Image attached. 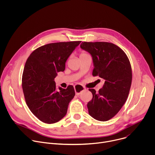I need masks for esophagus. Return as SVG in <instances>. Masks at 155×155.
<instances>
[{"label": "esophagus", "instance_id": "esophagus-1", "mask_svg": "<svg viewBox=\"0 0 155 155\" xmlns=\"http://www.w3.org/2000/svg\"><path fill=\"white\" fill-rule=\"evenodd\" d=\"M74 89H75V91L77 95H80L85 90L84 87H83L80 85H76L74 87Z\"/></svg>", "mask_w": 155, "mask_h": 155}]
</instances>
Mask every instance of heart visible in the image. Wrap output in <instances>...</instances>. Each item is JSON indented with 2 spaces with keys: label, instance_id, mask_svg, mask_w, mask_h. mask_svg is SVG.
<instances>
[{
  "label": "heart",
  "instance_id": "1",
  "mask_svg": "<svg viewBox=\"0 0 155 155\" xmlns=\"http://www.w3.org/2000/svg\"><path fill=\"white\" fill-rule=\"evenodd\" d=\"M87 54H86V53H82L81 54H80V56H84V55H86Z\"/></svg>",
  "mask_w": 155,
  "mask_h": 155
}]
</instances>
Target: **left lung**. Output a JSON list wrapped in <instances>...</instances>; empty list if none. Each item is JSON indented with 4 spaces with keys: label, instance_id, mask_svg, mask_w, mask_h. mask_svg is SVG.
I'll list each match as a JSON object with an SVG mask.
<instances>
[{
    "label": "left lung",
    "instance_id": "8db88e82",
    "mask_svg": "<svg viewBox=\"0 0 155 155\" xmlns=\"http://www.w3.org/2000/svg\"><path fill=\"white\" fill-rule=\"evenodd\" d=\"M80 48L93 59V75L105 80L102 88L94 89L92 100L87 107L95 120L106 121L113 118L122 108L129 95L132 82V69L129 59L118 46L108 42H82Z\"/></svg>",
    "mask_w": 155,
    "mask_h": 155
}]
</instances>
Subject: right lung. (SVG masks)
Listing matches in <instances>:
<instances>
[{
    "instance_id": "obj_1",
    "label": "right lung",
    "mask_w": 155,
    "mask_h": 155,
    "mask_svg": "<svg viewBox=\"0 0 155 155\" xmlns=\"http://www.w3.org/2000/svg\"><path fill=\"white\" fill-rule=\"evenodd\" d=\"M80 41L49 43L34 50L26 61L22 87L31 112L41 121L56 123L67 114L75 94L73 86L56 90L54 78L65 70V62Z\"/></svg>"
}]
</instances>
